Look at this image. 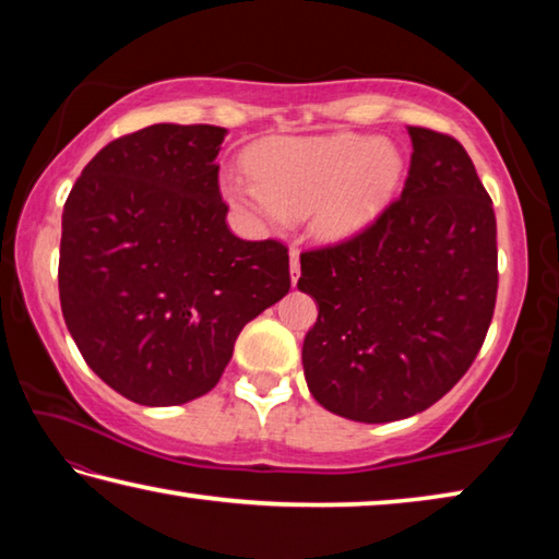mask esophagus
Returning <instances> with one entry per match:
<instances>
[{
    "label": "esophagus",
    "instance_id": "34e87169",
    "mask_svg": "<svg viewBox=\"0 0 559 559\" xmlns=\"http://www.w3.org/2000/svg\"><path fill=\"white\" fill-rule=\"evenodd\" d=\"M298 276H300V253H298V249H293L290 251V281H293V286H296Z\"/></svg>",
    "mask_w": 559,
    "mask_h": 559
}]
</instances>
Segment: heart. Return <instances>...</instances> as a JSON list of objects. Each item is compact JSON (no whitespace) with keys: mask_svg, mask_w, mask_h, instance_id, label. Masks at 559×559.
Listing matches in <instances>:
<instances>
[{"mask_svg":"<svg viewBox=\"0 0 559 559\" xmlns=\"http://www.w3.org/2000/svg\"><path fill=\"white\" fill-rule=\"evenodd\" d=\"M246 165L251 177L226 182L231 202L271 229L313 214L325 239L365 229L390 204L402 177L400 150L353 132L273 138L251 147Z\"/></svg>","mask_w":559,"mask_h":559,"instance_id":"b5f03b06","label":"heart"}]
</instances>
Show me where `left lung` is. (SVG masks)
Instances as JSON below:
<instances>
[{
	"label": "left lung",
	"instance_id": "8db88e82",
	"mask_svg": "<svg viewBox=\"0 0 559 559\" xmlns=\"http://www.w3.org/2000/svg\"><path fill=\"white\" fill-rule=\"evenodd\" d=\"M402 197L345 241L300 253L298 288L318 302L302 343L310 394L328 412L384 424L439 402L493 320V202L456 138L406 128Z\"/></svg>",
	"mask_w": 559,
	"mask_h": 559
}]
</instances>
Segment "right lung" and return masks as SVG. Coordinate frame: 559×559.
<instances>
[{
	"mask_svg": "<svg viewBox=\"0 0 559 559\" xmlns=\"http://www.w3.org/2000/svg\"><path fill=\"white\" fill-rule=\"evenodd\" d=\"M226 130L157 122L112 140L61 216L66 328L130 402L175 406L219 382L243 325L286 296L288 249L226 226Z\"/></svg>",
	"mask_w": 559,
	"mask_h": 559,
	"instance_id": "obj_1",
	"label": "right lung"
}]
</instances>
